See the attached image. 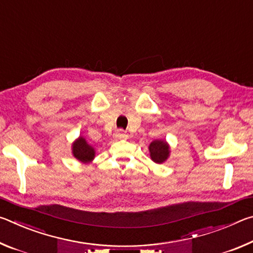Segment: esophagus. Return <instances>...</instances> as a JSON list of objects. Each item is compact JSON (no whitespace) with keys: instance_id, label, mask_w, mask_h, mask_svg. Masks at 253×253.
<instances>
[{"instance_id":"1","label":"esophagus","mask_w":253,"mask_h":253,"mask_svg":"<svg viewBox=\"0 0 253 253\" xmlns=\"http://www.w3.org/2000/svg\"><path fill=\"white\" fill-rule=\"evenodd\" d=\"M114 138L116 140H126L128 139V135L125 134L123 130H117L114 134Z\"/></svg>"}]
</instances>
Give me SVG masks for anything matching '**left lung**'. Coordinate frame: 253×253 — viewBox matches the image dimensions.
Instances as JSON below:
<instances>
[{
	"label": "left lung",
	"instance_id": "obj_1",
	"mask_svg": "<svg viewBox=\"0 0 253 253\" xmlns=\"http://www.w3.org/2000/svg\"><path fill=\"white\" fill-rule=\"evenodd\" d=\"M151 160L156 164H163L169 160L170 146L166 139H155L148 146Z\"/></svg>",
	"mask_w": 253,
	"mask_h": 253
}]
</instances>
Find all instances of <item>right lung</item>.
Wrapping results in <instances>:
<instances>
[{
    "label": "right lung",
    "instance_id": "obj_1",
    "mask_svg": "<svg viewBox=\"0 0 253 253\" xmlns=\"http://www.w3.org/2000/svg\"><path fill=\"white\" fill-rule=\"evenodd\" d=\"M71 153L77 161L83 164H89L96 156V149L87 142L84 136H79L71 145Z\"/></svg>",
    "mask_w": 253,
    "mask_h": 253
}]
</instances>
